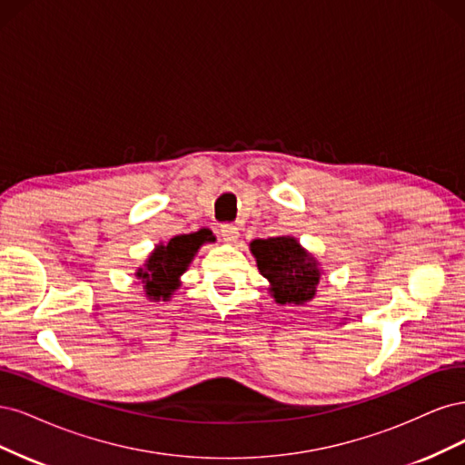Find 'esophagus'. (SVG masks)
<instances>
[{
	"instance_id": "34e87169",
	"label": "esophagus",
	"mask_w": 465,
	"mask_h": 465,
	"mask_svg": "<svg viewBox=\"0 0 465 465\" xmlns=\"http://www.w3.org/2000/svg\"><path fill=\"white\" fill-rule=\"evenodd\" d=\"M220 235L226 243H235L237 237H239V230L233 226V223H223L222 230H220Z\"/></svg>"
}]
</instances>
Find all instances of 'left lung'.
I'll return each mask as SVG.
<instances>
[{"mask_svg": "<svg viewBox=\"0 0 465 465\" xmlns=\"http://www.w3.org/2000/svg\"><path fill=\"white\" fill-rule=\"evenodd\" d=\"M249 249L259 272L268 280V293L276 303L305 305L317 295L322 268L297 237L252 239Z\"/></svg>", "mask_w": 465, "mask_h": 465, "instance_id": "8db88e82", "label": "left lung"}]
</instances>
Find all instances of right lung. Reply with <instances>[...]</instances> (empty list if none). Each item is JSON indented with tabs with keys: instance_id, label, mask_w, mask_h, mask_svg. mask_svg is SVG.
<instances>
[{
	"instance_id": "obj_1",
	"label": "right lung",
	"mask_w": 465,
	"mask_h": 465,
	"mask_svg": "<svg viewBox=\"0 0 465 465\" xmlns=\"http://www.w3.org/2000/svg\"><path fill=\"white\" fill-rule=\"evenodd\" d=\"M213 235L206 230L173 235L168 243L160 242L153 252L137 268L134 278L141 280L148 302H170L182 286V276L193 262L194 254L204 243H211Z\"/></svg>"
}]
</instances>
